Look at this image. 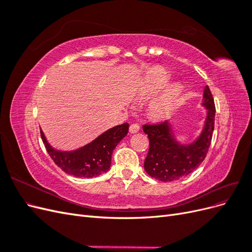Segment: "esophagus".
<instances>
[{
    "instance_id": "esophagus-1",
    "label": "esophagus",
    "mask_w": 252,
    "mask_h": 252,
    "mask_svg": "<svg viewBox=\"0 0 252 252\" xmlns=\"http://www.w3.org/2000/svg\"><path fill=\"white\" fill-rule=\"evenodd\" d=\"M129 131L130 133H136L140 131V126L138 124H131L130 127H129Z\"/></svg>"
}]
</instances>
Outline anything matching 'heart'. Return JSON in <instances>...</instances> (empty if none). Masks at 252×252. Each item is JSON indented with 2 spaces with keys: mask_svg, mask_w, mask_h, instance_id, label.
Segmentation results:
<instances>
[{
  "mask_svg": "<svg viewBox=\"0 0 252 252\" xmlns=\"http://www.w3.org/2000/svg\"><path fill=\"white\" fill-rule=\"evenodd\" d=\"M168 80L169 73L165 69L152 71L143 83L142 94L145 95H154L158 94L166 85ZM182 93L183 85L180 82L170 84L164 93L150 104L149 113L156 119H165L169 117L177 106Z\"/></svg>",
  "mask_w": 252,
  "mask_h": 252,
  "instance_id": "1",
  "label": "heart"
}]
</instances>
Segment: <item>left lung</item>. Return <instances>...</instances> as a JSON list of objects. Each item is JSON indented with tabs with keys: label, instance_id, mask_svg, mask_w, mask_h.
I'll list each match as a JSON object with an SVG mask.
<instances>
[{
	"label": "left lung",
	"instance_id": "1",
	"mask_svg": "<svg viewBox=\"0 0 252 252\" xmlns=\"http://www.w3.org/2000/svg\"><path fill=\"white\" fill-rule=\"evenodd\" d=\"M202 106L206 108V119L200 134L191 143L182 144L174 138L168 121L157 125H144L148 134L149 150L144 168L151 178L162 182H172L194 171L204 161L215 129L216 107L208 86L204 89Z\"/></svg>",
	"mask_w": 252,
	"mask_h": 252
}]
</instances>
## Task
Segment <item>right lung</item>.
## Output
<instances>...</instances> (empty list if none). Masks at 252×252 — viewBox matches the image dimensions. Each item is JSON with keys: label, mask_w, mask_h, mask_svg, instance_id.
Masks as SVG:
<instances>
[{"label": "right lung", "mask_w": 252, "mask_h": 252, "mask_svg": "<svg viewBox=\"0 0 252 252\" xmlns=\"http://www.w3.org/2000/svg\"><path fill=\"white\" fill-rule=\"evenodd\" d=\"M129 124L114 126L94 141L74 150L56 149L49 144L41 129V136L51 158L61 169L75 178H96L107 172L113 149L128 133Z\"/></svg>", "instance_id": "add662e5"}]
</instances>
